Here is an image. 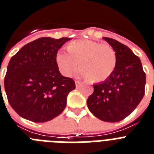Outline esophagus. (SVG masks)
<instances>
[{
    "label": "esophagus",
    "instance_id": "1",
    "mask_svg": "<svg viewBox=\"0 0 154 154\" xmlns=\"http://www.w3.org/2000/svg\"><path fill=\"white\" fill-rule=\"evenodd\" d=\"M82 82H80V81H78V80H75V86L76 87H79L80 85H82Z\"/></svg>",
    "mask_w": 154,
    "mask_h": 154
}]
</instances>
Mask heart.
I'll list each match as a JSON object with an SVG mask.
<instances>
[{
	"mask_svg": "<svg viewBox=\"0 0 154 154\" xmlns=\"http://www.w3.org/2000/svg\"><path fill=\"white\" fill-rule=\"evenodd\" d=\"M68 51H60L56 62L61 74L69 76L77 69L80 74L93 82H100L109 78L117 64L116 52L111 46L90 39L75 40L68 45Z\"/></svg>",
	"mask_w": 154,
	"mask_h": 154,
	"instance_id": "heart-1",
	"label": "heart"
}]
</instances>
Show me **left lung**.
<instances>
[{
	"mask_svg": "<svg viewBox=\"0 0 154 154\" xmlns=\"http://www.w3.org/2000/svg\"><path fill=\"white\" fill-rule=\"evenodd\" d=\"M103 39L116 52L117 64L109 78L93 85L94 91L88 97L87 105L97 118L118 122L128 116L143 99L146 74L140 57L127 46L111 38Z\"/></svg>",
	"mask_w": 154,
	"mask_h": 154,
	"instance_id": "obj_1",
	"label": "left lung"
}]
</instances>
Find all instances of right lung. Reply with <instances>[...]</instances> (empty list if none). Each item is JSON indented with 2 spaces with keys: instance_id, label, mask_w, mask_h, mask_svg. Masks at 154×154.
<instances>
[{
  "instance_id": "right-lung-1",
  "label": "right lung",
  "mask_w": 154,
  "mask_h": 154,
  "mask_svg": "<svg viewBox=\"0 0 154 154\" xmlns=\"http://www.w3.org/2000/svg\"><path fill=\"white\" fill-rule=\"evenodd\" d=\"M70 39L39 38L23 46L11 58L5 89L9 103L19 116L46 122L64 110L68 94L75 90V84L60 73L56 56Z\"/></svg>"
}]
</instances>
